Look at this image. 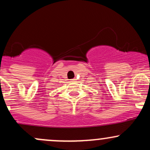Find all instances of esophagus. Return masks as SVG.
<instances>
[{"instance_id": "obj_1", "label": "esophagus", "mask_w": 150, "mask_h": 150, "mask_svg": "<svg viewBox=\"0 0 150 150\" xmlns=\"http://www.w3.org/2000/svg\"><path fill=\"white\" fill-rule=\"evenodd\" d=\"M71 82H76V79H75V78L72 79V80H71Z\"/></svg>"}]
</instances>
